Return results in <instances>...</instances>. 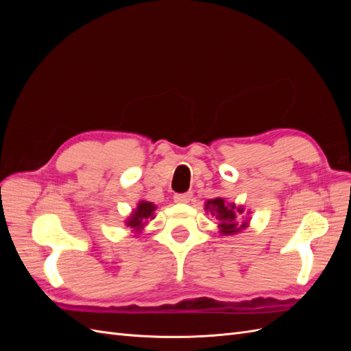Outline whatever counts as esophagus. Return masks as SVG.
<instances>
[{"instance_id":"obj_1","label":"esophagus","mask_w":351,"mask_h":351,"mask_svg":"<svg viewBox=\"0 0 351 351\" xmlns=\"http://www.w3.org/2000/svg\"><path fill=\"white\" fill-rule=\"evenodd\" d=\"M192 193L187 192V193H177L174 195V202H177V204H187V202L192 200Z\"/></svg>"}]
</instances>
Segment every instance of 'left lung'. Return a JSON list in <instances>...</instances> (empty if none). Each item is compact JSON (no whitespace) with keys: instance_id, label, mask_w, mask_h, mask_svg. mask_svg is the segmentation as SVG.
Instances as JSON below:
<instances>
[{"instance_id":"left-lung-1","label":"left lung","mask_w":351,"mask_h":351,"mask_svg":"<svg viewBox=\"0 0 351 351\" xmlns=\"http://www.w3.org/2000/svg\"><path fill=\"white\" fill-rule=\"evenodd\" d=\"M205 209L209 210L212 215H214L218 221V228L219 232L224 236L236 234V232L241 231L249 226L247 221H243L239 224V214H243V208H236L234 204H227V202L222 197L210 199L205 204Z\"/></svg>"}]
</instances>
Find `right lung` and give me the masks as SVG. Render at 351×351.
I'll use <instances>...</instances> for the list:
<instances>
[{
    "instance_id": "1",
    "label": "right lung",
    "mask_w": 351,
    "mask_h": 351,
    "mask_svg": "<svg viewBox=\"0 0 351 351\" xmlns=\"http://www.w3.org/2000/svg\"><path fill=\"white\" fill-rule=\"evenodd\" d=\"M156 206L152 204V202L147 200H141L137 204V208L132 212V215L127 218L125 226L130 227L133 232H142L145 226L149 222V219H154V212Z\"/></svg>"
}]
</instances>
